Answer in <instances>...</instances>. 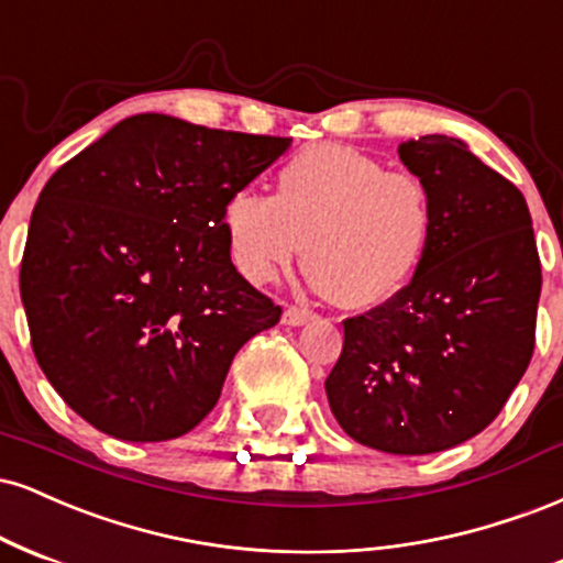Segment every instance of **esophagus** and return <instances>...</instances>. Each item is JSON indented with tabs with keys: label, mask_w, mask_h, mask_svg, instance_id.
<instances>
[{
	"label": "esophagus",
	"mask_w": 563,
	"mask_h": 563,
	"mask_svg": "<svg viewBox=\"0 0 563 563\" xmlns=\"http://www.w3.org/2000/svg\"><path fill=\"white\" fill-rule=\"evenodd\" d=\"M313 319H316L313 310L297 308V306L284 308V313H282V323H287V327H302V323H308V321H313Z\"/></svg>",
	"instance_id": "34e87169"
}]
</instances>
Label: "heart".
I'll return each instance as SVG.
<instances>
[{"mask_svg":"<svg viewBox=\"0 0 563 563\" xmlns=\"http://www.w3.org/2000/svg\"><path fill=\"white\" fill-rule=\"evenodd\" d=\"M221 229L250 282H274L306 244L308 282L345 308L398 297L438 234L432 191L345 144H313L276 170L274 195L231 191Z\"/></svg>","mask_w":563,"mask_h":563,"instance_id":"1","label":"heart"}]
</instances>
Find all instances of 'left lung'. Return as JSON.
<instances>
[{
    "label": "left lung",
    "instance_id": "left-lung-1",
    "mask_svg": "<svg viewBox=\"0 0 563 563\" xmlns=\"http://www.w3.org/2000/svg\"><path fill=\"white\" fill-rule=\"evenodd\" d=\"M398 155L432 191L438 234L398 297L345 321L327 398L361 445L424 455L506 406L532 358L543 274L525 195L466 142L429 134Z\"/></svg>",
    "mask_w": 563,
    "mask_h": 563
}]
</instances>
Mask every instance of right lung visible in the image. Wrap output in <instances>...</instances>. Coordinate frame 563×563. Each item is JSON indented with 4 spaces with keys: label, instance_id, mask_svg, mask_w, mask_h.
Masks as SVG:
<instances>
[{
    "label": "right lung",
    "instance_id": "add662e5",
    "mask_svg": "<svg viewBox=\"0 0 563 563\" xmlns=\"http://www.w3.org/2000/svg\"><path fill=\"white\" fill-rule=\"evenodd\" d=\"M289 144L142 112L46 181L20 297L46 379L99 432L187 434L236 350L279 323L282 308L231 263L221 208Z\"/></svg>",
    "mask_w": 563,
    "mask_h": 563
}]
</instances>
